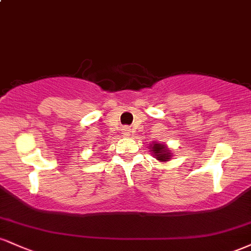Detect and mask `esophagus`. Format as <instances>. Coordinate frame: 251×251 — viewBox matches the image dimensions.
Returning <instances> with one entry per match:
<instances>
[{
    "label": "esophagus",
    "instance_id": "34e87169",
    "mask_svg": "<svg viewBox=\"0 0 251 251\" xmlns=\"http://www.w3.org/2000/svg\"><path fill=\"white\" fill-rule=\"evenodd\" d=\"M123 134L126 135V137L131 135V128H129V127H124L123 128Z\"/></svg>",
    "mask_w": 251,
    "mask_h": 251
}]
</instances>
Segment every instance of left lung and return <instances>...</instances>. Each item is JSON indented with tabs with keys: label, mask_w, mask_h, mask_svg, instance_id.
<instances>
[{
	"label": "left lung",
	"mask_w": 251,
	"mask_h": 251,
	"mask_svg": "<svg viewBox=\"0 0 251 251\" xmlns=\"http://www.w3.org/2000/svg\"><path fill=\"white\" fill-rule=\"evenodd\" d=\"M151 151H153L155 158H157L158 160L166 162V160L170 159V150L168 148H165V145H162V144H154Z\"/></svg>",
	"instance_id": "obj_1"
}]
</instances>
